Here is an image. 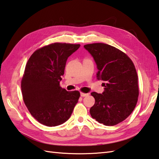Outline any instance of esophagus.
<instances>
[{"label": "esophagus", "instance_id": "esophagus-1", "mask_svg": "<svg viewBox=\"0 0 159 159\" xmlns=\"http://www.w3.org/2000/svg\"><path fill=\"white\" fill-rule=\"evenodd\" d=\"M80 95H81V96H82V97H84V96H88L89 94H88V93H85L81 92V93H80Z\"/></svg>", "mask_w": 159, "mask_h": 159}]
</instances>
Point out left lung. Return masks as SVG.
Instances as JSON below:
<instances>
[{"mask_svg":"<svg viewBox=\"0 0 159 159\" xmlns=\"http://www.w3.org/2000/svg\"><path fill=\"white\" fill-rule=\"evenodd\" d=\"M84 48L96 63V77L103 81L102 93H91L95 104L91 107L93 119L105 126L125 120L137 104L138 75L131 59L116 47L104 43L86 44Z\"/></svg>","mask_w":159,"mask_h":159,"instance_id":"8db88e82","label":"left lung"}]
</instances>
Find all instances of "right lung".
Returning a JSON list of instances; mask_svg holds the SVG:
<instances>
[{
    "label": "right lung",
    "instance_id": "add662e5",
    "mask_svg": "<svg viewBox=\"0 0 159 159\" xmlns=\"http://www.w3.org/2000/svg\"><path fill=\"white\" fill-rule=\"evenodd\" d=\"M80 44L52 43L30 56L21 80L24 103L31 115L47 126H57L70 117L80 96L59 85L68 58Z\"/></svg>",
    "mask_w": 159,
    "mask_h": 159
}]
</instances>
